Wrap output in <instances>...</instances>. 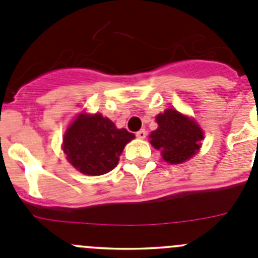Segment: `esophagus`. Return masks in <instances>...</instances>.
I'll return each instance as SVG.
<instances>
[{"mask_svg":"<svg viewBox=\"0 0 258 258\" xmlns=\"http://www.w3.org/2000/svg\"><path fill=\"white\" fill-rule=\"evenodd\" d=\"M146 136H147V132H146L145 129H141V131L137 132V137H138V138H141V140H145Z\"/></svg>","mask_w":258,"mask_h":258,"instance_id":"1","label":"esophagus"}]
</instances>
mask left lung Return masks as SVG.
I'll return each mask as SVG.
<instances>
[{"label":"left lung","mask_w":258,"mask_h":258,"mask_svg":"<svg viewBox=\"0 0 258 258\" xmlns=\"http://www.w3.org/2000/svg\"><path fill=\"white\" fill-rule=\"evenodd\" d=\"M156 121L159 126L150 136V142L155 149L161 150L165 161L181 164L199 150L204 136L194 120L175 109H166L164 113L157 115Z\"/></svg>","instance_id":"1"}]
</instances>
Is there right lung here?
Instances as JSON below:
<instances>
[{"label": "right lung", "instance_id": "add662e5", "mask_svg": "<svg viewBox=\"0 0 258 258\" xmlns=\"http://www.w3.org/2000/svg\"><path fill=\"white\" fill-rule=\"evenodd\" d=\"M134 138L126 129H117L101 113L80 115L64 134L63 150L72 165L84 174L101 175L117 165L125 145Z\"/></svg>", "mask_w": 258, "mask_h": 258}]
</instances>
